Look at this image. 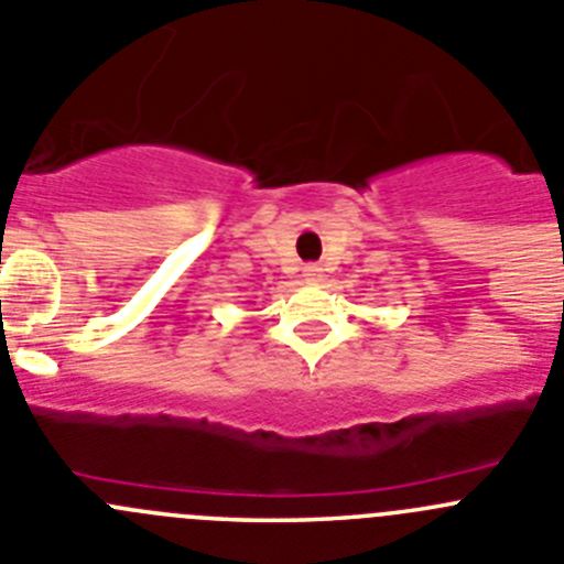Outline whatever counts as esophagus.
Returning <instances> with one entry per match:
<instances>
[{"label":"esophagus","instance_id":"obj_1","mask_svg":"<svg viewBox=\"0 0 564 564\" xmlns=\"http://www.w3.org/2000/svg\"><path fill=\"white\" fill-rule=\"evenodd\" d=\"M303 281H306V283H319V281H323V267L308 264L306 270H303Z\"/></svg>","mask_w":564,"mask_h":564}]
</instances>
